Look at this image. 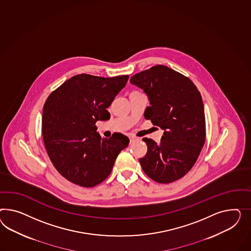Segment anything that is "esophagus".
Instances as JSON below:
<instances>
[{
    "label": "esophagus",
    "mask_w": 251,
    "mask_h": 251,
    "mask_svg": "<svg viewBox=\"0 0 251 251\" xmlns=\"http://www.w3.org/2000/svg\"><path fill=\"white\" fill-rule=\"evenodd\" d=\"M135 140L136 138H133V137H129V143H133Z\"/></svg>",
    "instance_id": "1"
}]
</instances>
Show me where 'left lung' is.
<instances>
[{
    "label": "left lung",
    "mask_w": 251,
    "mask_h": 251,
    "mask_svg": "<svg viewBox=\"0 0 251 251\" xmlns=\"http://www.w3.org/2000/svg\"><path fill=\"white\" fill-rule=\"evenodd\" d=\"M129 81L149 99L144 118L164 130L159 143L143 138L148 147L139 159L143 172L157 183H173L192 169L205 141L201 94L188 77L162 65L132 75Z\"/></svg>",
    "instance_id": "1"
}]
</instances>
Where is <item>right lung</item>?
<instances>
[{
	"instance_id": "right-lung-1",
	"label": "right lung",
	"mask_w": 251,
	"mask_h": 251,
	"mask_svg": "<svg viewBox=\"0 0 251 251\" xmlns=\"http://www.w3.org/2000/svg\"><path fill=\"white\" fill-rule=\"evenodd\" d=\"M128 78V75H76L48 97L42 118L44 143L54 168L71 183L83 187L101 183L129 145V138L122 133L102 138L95 125L109 120L107 108Z\"/></svg>"
}]
</instances>
